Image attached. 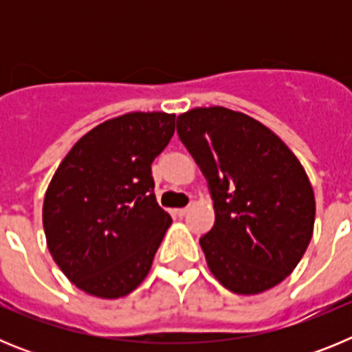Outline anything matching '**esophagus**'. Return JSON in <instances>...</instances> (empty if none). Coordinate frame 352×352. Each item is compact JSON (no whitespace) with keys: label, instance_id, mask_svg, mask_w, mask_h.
Here are the masks:
<instances>
[{"label":"esophagus","instance_id":"obj_1","mask_svg":"<svg viewBox=\"0 0 352 352\" xmlns=\"http://www.w3.org/2000/svg\"><path fill=\"white\" fill-rule=\"evenodd\" d=\"M188 211H190V208H188V206L178 208V210H176V214H178V217H185V214L188 213Z\"/></svg>","mask_w":352,"mask_h":352}]
</instances>
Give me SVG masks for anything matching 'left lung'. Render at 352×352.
Listing matches in <instances>:
<instances>
[{
    "label": "left lung",
    "mask_w": 352,
    "mask_h": 352,
    "mask_svg": "<svg viewBox=\"0 0 352 352\" xmlns=\"http://www.w3.org/2000/svg\"><path fill=\"white\" fill-rule=\"evenodd\" d=\"M176 123L213 199L214 223L199 243L214 278L238 294L280 284L314 232L316 199L300 160L268 126L231 109H192Z\"/></svg>",
    "instance_id": "obj_1"
}]
</instances>
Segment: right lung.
Returning a JSON list of instances; mask_svg holds the SVG:
<instances>
[{"mask_svg": "<svg viewBox=\"0 0 352 352\" xmlns=\"http://www.w3.org/2000/svg\"><path fill=\"white\" fill-rule=\"evenodd\" d=\"M174 114L129 113L79 139L43 199L52 259L72 284L121 298L148 275L173 219L155 197L151 164L169 144Z\"/></svg>", "mask_w": 352, "mask_h": 352, "instance_id": "obj_1", "label": "right lung"}]
</instances>
